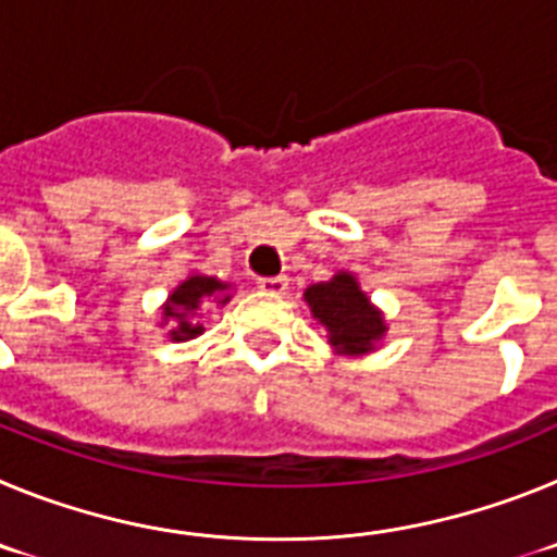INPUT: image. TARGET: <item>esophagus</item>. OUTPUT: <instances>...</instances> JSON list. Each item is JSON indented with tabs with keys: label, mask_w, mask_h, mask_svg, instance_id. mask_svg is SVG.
Wrapping results in <instances>:
<instances>
[{
	"label": "esophagus",
	"mask_w": 557,
	"mask_h": 557,
	"mask_svg": "<svg viewBox=\"0 0 557 557\" xmlns=\"http://www.w3.org/2000/svg\"><path fill=\"white\" fill-rule=\"evenodd\" d=\"M259 289H262V293H270V295H282V293H287V287H289V282H287V275H273V278H259Z\"/></svg>",
	"instance_id": "esophagus-1"
}]
</instances>
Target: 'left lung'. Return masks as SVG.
Returning a JSON list of instances; mask_svg holds the SVG:
<instances>
[{"instance_id": "obj_1", "label": "left lung", "mask_w": 557, "mask_h": 557, "mask_svg": "<svg viewBox=\"0 0 557 557\" xmlns=\"http://www.w3.org/2000/svg\"><path fill=\"white\" fill-rule=\"evenodd\" d=\"M304 301L312 309V318L326 326L329 346L337 354H368L385 337V318L346 270H339L329 282L307 287Z\"/></svg>"}]
</instances>
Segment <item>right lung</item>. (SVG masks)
Instances as JSON below:
<instances>
[{"instance_id": "obj_1", "label": "right lung", "mask_w": 557, "mask_h": 557, "mask_svg": "<svg viewBox=\"0 0 557 557\" xmlns=\"http://www.w3.org/2000/svg\"><path fill=\"white\" fill-rule=\"evenodd\" d=\"M228 289V284L218 282V278H211V275H200V273H191L186 282H181L178 287L172 289V295L166 298L164 304V321H172L170 337L175 343H184V339H195L203 326L195 321V314H198L200 304H209L211 298L220 297L218 304H225L231 295H223Z\"/></svg>"}]
</instances>
